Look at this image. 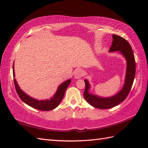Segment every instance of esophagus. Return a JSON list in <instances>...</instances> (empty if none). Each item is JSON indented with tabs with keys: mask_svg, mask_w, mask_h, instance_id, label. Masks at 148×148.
<instances>
[{
	"mask_svg": "<svg viewBox=\"0 0 148 148\" xmlns=\"http://www.w3.org/2000/svg\"><path fill=\"white\" fill-rule=\"evenodd\" d=\"M83 76V71L81 69H77L74 73V77L76 79H80Z\"/></svg>",
	"mask_w": 148,
	"mask_h": 148,
	"instance_id": "obj_1",
	"label": "esophagus"
}]
</instances>
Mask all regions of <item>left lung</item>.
I'll return each mask as SVG.
<instances>
[{
    "label": "left lung",
    "mask_w": 148,
    "mask_h": 148,
    "mask_svg": "<svg viewBox=\"0 0 148 148\" xmlns=\"http://www.w3.org/2000/svg\"><path fill=\"white\" fill-rule=\"evenodd\" d=\"M112 46L109 49V52L119 51L127 60L125 83L121 90L114 96L101 97L89 92L90 84L88 81L84 79L85 90L83 93L84 98L88 103L95 108L101 109L112 108L123 101L130 92L136 76V61L130 44L126 39L114 34L112 35Z\"/></svg>",
    "instance_id": "1"
}]
</instances>
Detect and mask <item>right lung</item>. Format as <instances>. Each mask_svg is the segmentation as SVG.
I'll use <instances>...</instances> for the list:
<instances>
[{
  "instance_id": "obj_1",
  "label": "right lung",
  "mask_w": 148,
  "mask_h": 148,
  "mask_svg": "<svg viewBox=\"0 0 148 148\" xmlns=\"http://www.w3.org/2000/svg\"><path fill=\"white\" fill-rule=\"evenodd\" d=\"M12 71H13L14 83L15 88L16 90V92L18 96L20 97L21 100L23 102L27 103V105L30 106V107H32V108L34 109L40 110V111H50V110L54 109L56 107L58 106L60 103L62 101L63 97L64 96L66 89L67 88V87L71 82V79H69L67 81H65V82L60 84L55 94L53 95V97L50 98V99L39 100L37 99L32 98V97H30L29 95H28L27 94L23 92V91L20 89V88L19 87L16 80L14 79L15 74L14 70V64L13 67H12Z\"/></svg>"
}]
</instances>
